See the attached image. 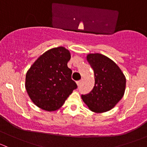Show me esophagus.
<instances>
[{
	"instance_id": "34e87169",
	"label": "esophagus",
	"mask_w": 147,
	"mask_h": 147,
	"mask_svg": "<svg viewBox=\"0 0 147 147\" xmlns=\"http://www.w3.org/2000/svg\"><path fill=\"white\" fill-rule=\"evenodd\" d=\"M82 82V80H79V81H78V82H77V84H78V86H80Z\"/></svg>"
}]
</instances>
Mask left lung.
<instances>
[{
    "label": "left lung",
    "mask_w": 147,
    "mask_h": 147,
    "mask_svg": "<svg viewBox=\"0 0 147 147\" xmlns=\"http://www.w3.org/2000/svg\"><path fill=\"white\" fill-rule=\"evenodd\" d=\"M87 60L94 70V86L90 93L82 94V99L92 112H107L124 96L125 76L115 62L103 55L89 54Z\"/></svg>",
    "instance_id": "8db88e82"
}]
</instances>
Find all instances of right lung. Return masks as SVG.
I'll list each match as a JSON object with an SVG mask.
<instances>
[{"mask_svg": "<svg viewBox=\"0 0 147 147\" xmlns=\"http://www.w3.org/2000/svg\"><path fill=\"white\" fill-rule=\"evenodd\" d=\"M70 53L64 47L46 51L26 73V89L32 102L44 110L60 109L78 87L67 67Z\"/></svg>", "mask_w": 147, "mask_h": 147, "instance_id": "right-lung-1", "label": "right lung"}]
</instances>
